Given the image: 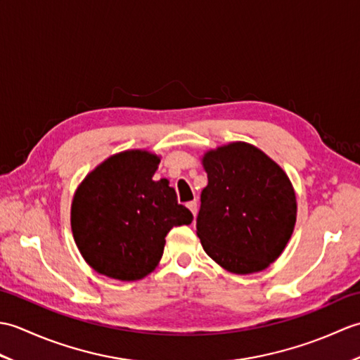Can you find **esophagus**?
I'll list each match as a JSON object with an SVG mask.
<instances>
[{"label": "esophagus", "instance_id": "obj_1", "mask_svg": "<svg viewBox=\"0 0 360 360\" xmlns=\"http://www.w3.org/2000/svg\"><path fill=\"white\" fill-rule=\"evenodd\" d=\"M187 207L190 209V212L193 213V217H196V213H198V202H196V201L188 202V204H187Z\"/></svg>", "mask_w": 360, "mask_h": 360}]
</instances>
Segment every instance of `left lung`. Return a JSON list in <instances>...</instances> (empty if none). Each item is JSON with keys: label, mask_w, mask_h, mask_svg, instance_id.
<instances>
[{"label": "left lung", "mask_w": 360, "mask_h": 360, "mask_svg": "<svg viewBox=\"0 0 360 360\" xmlns=\"http://www.w3.org/2000/svg\"><path fill=\"white\" fill-rule=\"evenodd\" d=\"M196 235L212 259L233 274L266 269L294 232L297 201L283 168L262 150L232 142L202 156Z\"/></svg>", "instance_id": "left-lung-1"}]
</instances>
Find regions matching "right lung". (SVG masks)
<instances>
[{
	"label": "right lung",
	"instance_id": "1",
	"mask_svg": "<svg viewBox=\"0 0 360 360\" xmlns=\"http://www.w3.org/2000/svg\"><path fill=\"white\" fill-rule=\"evenodd\" d=\"M160 158L145 150L110 156L75 190L71 227L85 262L98 274L134 281L155 271L165 236L193 215L167 179L153 181Z\"/></svg>",
	"mask_w": 360,
	"mask_h": 360
}]
</instances>
